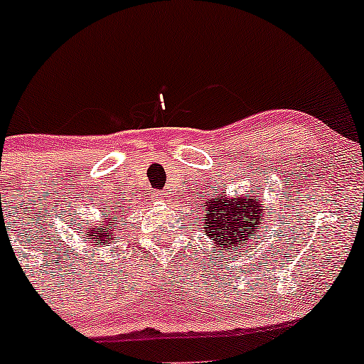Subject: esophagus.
<instances>
[{
	"instance_id": "34e87169",
	"label": "esophagus",
	"mask_w": 364,
	"mask_h": 364,
	"mask_svg": "<svg viewBox=\"0 0 364 364\" xmlns=\"http://www.w3.org/2000/svg\"><path fill=\"white\" fill-rule=\"evenodd\" d=\"M155 199L159 200V203H161V204H168V203H171V197H168V193H165V192H156L155 193Z\"/></svg>"
}]
</instances>
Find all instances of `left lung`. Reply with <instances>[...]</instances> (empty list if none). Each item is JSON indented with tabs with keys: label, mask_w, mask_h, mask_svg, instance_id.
I'll list each match as a JSON object with an SVG mask.
<instances>
[{
	"label": "left lung",
	"mask_w": 364,
	"mask_h": 364,
	"mask_svg": "<svg viewBox=\"0 0 364 364\" xmlns=\"http://www.w3.org/2000/svg\"><path fill=\"white\" fill-rule=\"evenodd\" d=\"M262 213V200L259 196L227 197L225 190H215L213 199L205 203L203 225L205 234L215 243V250L222 248L230 255L229 252L248 247L250 237L257 234V227L266 220Z\"/></svg>",
	"instance_id": "left-lung-1"
}]
</instances>
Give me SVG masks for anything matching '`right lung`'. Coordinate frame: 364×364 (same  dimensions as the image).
<instances>
[{
    "instance_id": "obj_1",
    "label": "right lung",
    "mask_w": 364,
    "mask_h": 364,
    "mask_svg": "<svg viewBox=\"0 0 364 364\" xmlns=\"http://www.w3.org/2000/svg\"><path fill=\"white\" fill-rule=\"evenodd\" d=\"M105 211V208H104ZM121 211H119V205H116L111 215V218H105L104 223H100L102 229H98L97 225L95 227H80V230H82V234L86 236L87 243L91 245H100V247H111V241L114 240V236H116V232H114V229H116V222L117 218H121ZM119 229V227H117Z\"/></svg>"
}]
</instances>
